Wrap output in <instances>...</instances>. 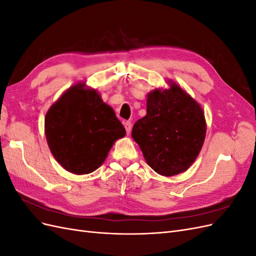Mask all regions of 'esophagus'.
<instances>
[{
    "instance_id": "obj_1",
    "label": "esophagus",
    "mask_w": 256,
    "mask_h": 256,
    "mask_svg": "<svg viewBox=\"0 0 256 256\" xmlns=\"http://www.w3.org/2000/svg\"><path fill=\"white\" fill-rule=\"evenodd\" d=\"M124 127H125L127 134H129L130 131H131V128H132V125H131V122H124Z\"/></svg>"
}]
</instances>
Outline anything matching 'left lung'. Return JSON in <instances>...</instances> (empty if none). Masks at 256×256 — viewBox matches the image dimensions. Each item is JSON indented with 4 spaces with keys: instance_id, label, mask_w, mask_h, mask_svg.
Returning <instances> with one entry per match:
<instances>
[{
    "instance_id": "left-lung-1",
    "label": "left lung",
    "mask_w": 256,
    "mask_h": 256,
    "mask_svg": "<svg viewBox=\"0 0 256 256\" xmlns=\"http://www.w3.org/2000/svg\"><path fill=\"white\" fill-rule=\"evenodd\" d=\"M206 134L202 108L172 83L171 88L154 90L147 96V114L132 128L134 140L154 172L173 176L194 162Z\"/></svg>"
}]
</instances>
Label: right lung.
Segmentation results:
<instances>
[{
  "instance_id": "add662e5",
  "label": "right lung",
  "mask_w": 256,
  "mask_h": 256,
  "mask_svg": "<svg viewBox=\"0 0 256 256\" xmlns=\"http://www.w3.org/2000/svg\"><path fill=\"white\" fill-rule=\"evenodd\" d=\"M79 83L52 104L44 132L52 154L67 171L88 174L104 164L114 142L126 130L95 90Z\"/></svg>"
}]
</instances>
